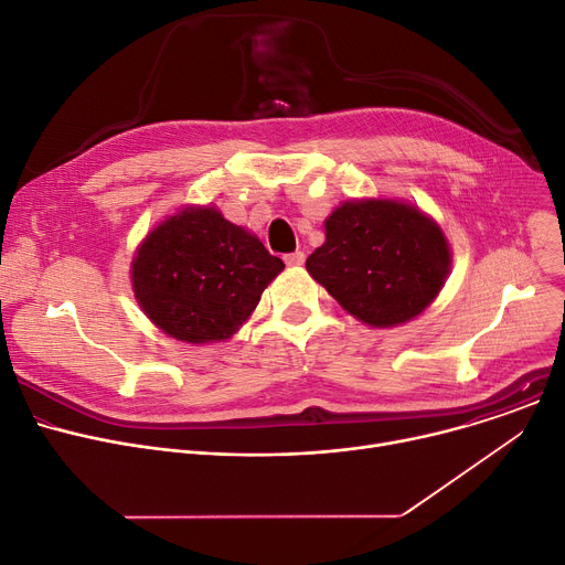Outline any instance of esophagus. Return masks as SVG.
Returning <instances> with one entry per match:
<instances>
[{
	"mask_svg": "<svg viewBox=\"0 0 565 565\" xmlns=\"http://www.w3.org/2000/svg\"><path fill=\"white\" fill-rule=\"evenodd\" d=\"M303 262H306V253H303V250H294V253L285 255V264H287V267H301Z\"/></svg>",
	"mask_w": 565,
	"mask_h": 565,
	"instance_id": "34e87169",
	"label": "esophagus"
}]
</instances>
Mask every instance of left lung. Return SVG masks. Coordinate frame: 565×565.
I'll list each match as a JSON object with an SVG mask.
<instances>
[{"instance_id": "8db88e82", "label": "left lung", "mask_w": 565, "mask_h": 565, "mask_svg": "<svg viewBox=\"0 0 565 565\" xmlns=\"http://www.w3.org/2000/svg\"><path fill=\"white\" fill-rule=\"evenodd\" d=\"M308 274L355 319L390 328L422 315L440 294L451 250L440 225L390 198L342 203Z\"/></svg>"}]
</instances>
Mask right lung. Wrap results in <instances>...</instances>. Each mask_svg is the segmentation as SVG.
Masks as SVG:
<instances>
[{"instance_id": "add662e5", "label": "right lung", "mask_w": 565, "mask_h": 565, "mask_svg": "<svg viewBox=\"0 0 565 565\" xmlns=\"http://www.w3.org/2000/svg\"><path fill=\"white\" fill-rule=\"evenodd\" d=\"M285 269L248 230L214 207H184L159 223L131 262V289L148 319L189 344L232 338Z\"/></svg>"}]
</instances>
